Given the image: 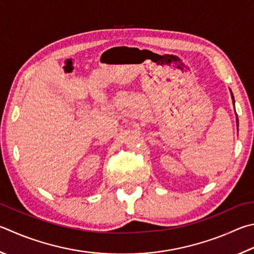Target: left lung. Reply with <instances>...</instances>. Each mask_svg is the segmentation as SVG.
<instances>
[{
	"label": "left lung",
	"mask_w": 254,
	"mask_h": 254,
	"mask_svg": "<svg viewBox=\"0 0 254 254\" xmlns=\"http://www.w3.org/2000/svg\"><path fill=\"white\" fill-rule=\"evenodd\" d=\"M230 92H231V90H230ZM231 96H232V101H233V104H234V96L232 94V92H231ZM237 126L239 127V119H238V117H237Z\"/></svg>",
	"instance_id": "left-lung-1"
}]
</instances>
